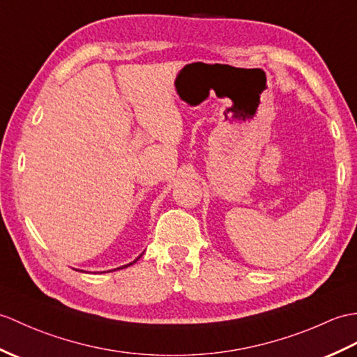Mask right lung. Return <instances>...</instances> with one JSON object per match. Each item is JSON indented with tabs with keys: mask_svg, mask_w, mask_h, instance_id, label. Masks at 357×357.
I'll return each mask as SVG.
<instances>
[{
	"mask_svg": "<svg viewBox=\"0 0 357 357\" xmlns=\"http://www.w3.org/2000/svg\"><path fill=\"white\" fill-rule=\"evenodd\" d=\"M138 259H139V257H138ZM138 259H137V260H138ZM137 260H135V261H137ZM130 264H134V263H130ZM128 266H129V264H128ZM128 266H123V268H128Z\"/></svg>",
	"mask_w": 357,
	"mask_h": 357,
	"instance_id": "add662e5",
	"label": "right lung"
}]
</instances>
